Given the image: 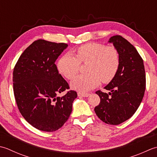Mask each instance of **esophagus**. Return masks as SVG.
Here are the masks:
<instances>
[{
  "mask_svg": "<svg viewBox=\"0 0 157 157\" xmlns=\"http://www.w3.org/2000/svg\"><path fill=\"white\" fill-rule=\"evenodd\" d=\"M89 94H82V93H78V96H81V97H84V98H87L89 96Z\"/></svg>",
  "mask_w": 157,
  "mask_h": 157,
  "instance_id": "34e87169",
  "label": "esophagus"
}]
</instances>
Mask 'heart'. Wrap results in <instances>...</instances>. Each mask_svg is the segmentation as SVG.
<instances>
[{"mask_svg": "<svg viewBox=\"0 0 157 157\" xmlns=\"http://www.w3.org/2000/svg\"><path fill=\"white\" fill-rule=\"evenodd\" d=\"M87 63V74L78 76L71 82L72 88L81 92L95 88L101 81H111L119 70L120 56L114 47L87 43L76 49V57L71 53L64 54L57 62V68L67 79L72 80L78 73L81 63Z\"/></svg>", "mask_w": 157, "mask_h": 157, "instance_id": "1", "label": "heart"}]
</instances>
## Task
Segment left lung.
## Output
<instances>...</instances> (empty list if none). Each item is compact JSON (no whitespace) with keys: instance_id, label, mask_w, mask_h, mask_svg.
<instances>
[{"instance_id":"1","label":"left lung","mask_w":157,"mask_h":157,"mask_svg":"<svg viewBox=\"0 0 157 157\" xmlns=\"http://www.w3.org/2000/svg\"><path fill=\"white\" fill-rule=\"evenodd\" d=\"M108 43L119 52L120 65L113 79L104 87L110 92H95L100 103L94 110L103 122L116 125L132 117L140 106L145 92L146 75L142 58L129 41L116 35Z\"/></svg>"}]
</instances>
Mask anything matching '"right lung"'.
Listing matches in <instances>:
<instances>
[{"label":"right lung","instance_id":"obj_1","mask_svg":"<svg viewBox=\"0 0 157 157\" xmlns=\"http://www.w3.org/2000/svg\"><path fill=\"white\" fill-rule=\"evenodd\" d=\"M67 47L63 43L35 40L22 53L13 69V92L18 109L28 123L43 132H55L63 126L77 97L72 90L58 96L70 88L55 63Z\"/></svg>","mask_w":157,"mask_h":157}]
</instances>
